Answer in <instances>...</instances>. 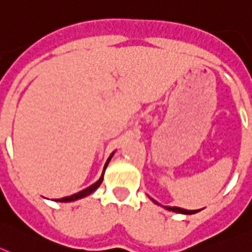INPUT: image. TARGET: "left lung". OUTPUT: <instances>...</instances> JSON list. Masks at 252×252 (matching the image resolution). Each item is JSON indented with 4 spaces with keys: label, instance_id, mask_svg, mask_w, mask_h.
Returning a JSON list of instances; mask_svg holds the SVG:
<instances>
[{
    "label": "left lung",
    "instance_id": "1",
    "mask_svg": "<svg viewBox=\"0 0 252 252\" xmlns=\"http://www.w3.org/2000/svg\"><path fill=\"white\" fill-rule=\"evenodd\" d=\"M153 200V199H152ZM153 202L156 203V204H158V203L156 202V200H153ZM167 211H172V212H176V213H181V214H194V213H198V211H188V209H183V208H179V207H165Z\"/></svg>",
    "mask_w": 252,
    "mask_h": 252
}]
</instances>
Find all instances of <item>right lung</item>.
Instances as JSON below:
<instances>
[{"label": "right lung", "mask_w": 252, "mask_h": 252, "mask_svg": "<svg viewBox=\"0 0 252 252\" xmlns=\"http://www.w3.org/2000/svg\"><path fill=\"white\" fill-rule=\"evenodd\" d=\"M113 155H114V152L111 153V155H110V157H109V158H108V161H106V163H105V166H104V170H102V174H101V176H100V179H99V180H97V181H96L95 184H93V185H91V187L86 188V189L81 190L80 192H76V194H73V195H71V196H65V198L56 199V202H63V203H67V202H73V200H77V199H81V198H84V196H87V195H90V194H93V192L95 191V190L97 189V188H99L100 185H101V183H102V179H104V172H105V168H106V166H108L109 161H110V159H111V157H113Z\"/></svg>", "instance_id": "add662e5"}]
</instances>
